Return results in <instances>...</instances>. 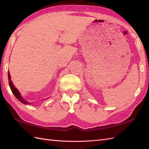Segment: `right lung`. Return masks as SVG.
Segmentation results:
<instances>
[{"label":"right lung","mask_w":149,"mask_h":149,"mask_svg":"<svg viewBox=\"0 0 149 149\" xmlns=\"http://www.w3.org/2000/svg\"><path fill=\"white\" fill-rule=\"evenodd\" d=\"M8 80H9V86H10V88L11 90L12 91L13 93L14 94V95L16 97V98L20 101V102H21L22 103H23L24 104H28V105H29V104H31V103L27 102V101L25 100L22 97L21 95H20V93L19 92V91L16 88L15 86L13 84L12 81L11 80V76H10V74H9V72H8Z\"/></svg>","instance_id":"add662e5"}]
</instances>
